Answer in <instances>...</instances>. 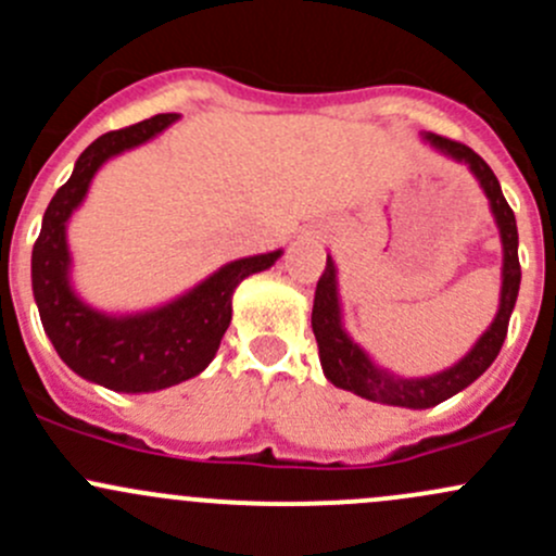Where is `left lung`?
Returning a JSON list of instances; mask_svg holds the SVG:
<instances>
[{
    "instance_id": "1",
    "label": "left lung",
    "mask_w": 556,
    "mask_h": 556,
    "mask_svg": "<svg viewBox=\"0 0 556 556\" xmlns=\"http://www.w3.org/2000/svg\"><path fill=\"white\" fill-rule=\"evenodd\" d=\"M425 142L433 144L444 155L454 161L468 164L473 177L484 188L486 199H490V210L495 215L497 228H501L503 242V288H501V309L490 328L481 333L473 350L454 363L446 371L433 374V377L422 379H403L395 374L379 368L341 325V304H339V288H336V266L328 257L325 271L319 277L317 290H314V309H312V330L319 346V363L328 377L341 390H350L355 395L368 397L374 403H387V406H403V408H430L439 406L446 397L457 395L468 384H473L492 361L501 352L503 341L508 333V319H511L514 304L519 295L521 268H519V233H517V217H514L511 206H508L506 195H503L501 182H497L495 172L486 166V161L479 153L463 142L439 137V134H425Z\"/></svg>"
}]
</instances>
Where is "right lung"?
<instances>
[{
    "mask_svg": "<svg viewBox=\"0 0 556 556\" xmlns=\"http://www.w3.org/2000/svg\"><path fill=\"white\" fill-rule=\"evenodd\" d=\"M177 121L155 115L121 131L102 134L77 159L72 177L55 190L31 250V290L39 319L61 361L93 384L115 392H155L204 371L231 323L233 290L250 274L274 266L282 250L226 263L172 304L137 314H104L77 299L70 282L66 223L83 204L104 161L144 144Z\"/></svg>",
    "mask_w": 556,
    "mask_h": 556,
    "instance_id": "add662e5",
    "label": "right lung"
}]
</instances>
